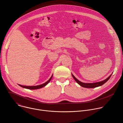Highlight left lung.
Here are the masks:
<instances>
[{"label": "left lung", "instance_id": "1", "mask_svg": "<svg viewBox=\"0 0 123 123\" xmlns=\"http://www.w3.org/2000/svg\"><path fill=\"white\" fill-rule=\"evenodd\" d=\"M112 74H111L109 77H108L106 79H105L102 81L101 82H96V83H84L83 82H81V81H79L78 79H77L72 74V76L73 77V78H74V79L75 80V81L81 86L84 87H86V88H94V87H98L99 86H101L102 85H103V84H104L105 83L107 82L108 80L110 78V77H111Z\"/></svg>", "mask_w": 123, "mask_h": 123}]
</instances>
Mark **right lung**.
Listing matches in <instances>:
<instances>
[{"label":"right lung","mask_w":123,"mask_h":123,"mask_svg":"<svg viewBox=\"0 0 123 123\" xmlns=\"http://www.w3.org/2000/svg\"><path fill=\"white\" fill-rule=\"evenodd\" d=\"M52 75L51 76V77L49 78V79L46 82H45V83L42 84V85H38V86H22V85H19L20 86L22 87H24V88H26V89H29V90H36V89H41L42 88V87H44V86H45L46 85H47L49 83V82L50 81V80L52 78Z\"/></svg>","instance_id":"add662e5"}]
</instances>
